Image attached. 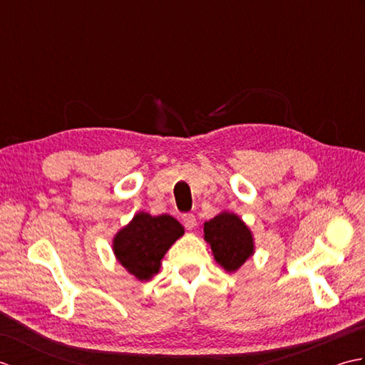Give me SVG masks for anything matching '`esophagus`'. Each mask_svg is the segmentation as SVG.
Masks as SVG:
<instances>
[{
    "label": "esophagus",
    "mask_w": 365,
    "mask_h": 365,
    "mask_svg": "<svg viewBox=\"0 0 365 365\" xmlns=\"http://www.w3.org/2000/svg\"><path fill=\"white\" fill-rule=\"evenodd\" d=\"M182 220H183V224H185V227H187L188 230H191V229H195V227L197 226L196 216H195V215H192V213H185V215L182 216Z\"/></svg>",
    "instance_id": "esophagus-1"
}]
</instances>
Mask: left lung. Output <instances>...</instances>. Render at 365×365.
<instances>
[{
    "instance_id": "obj_1",
    "label": "left lung",
    "mask_w": 365,
    "mask_h": 365,
    "mask_svg": "<svg viewBox=\"0 0 365 365\" xmlns=\"http://www.w3.org/2000/svg\"><path fill=\"white\" fill-rule=\"evenodd\" d=\"M204 238L212 246L216 262L227 271H235L254 252L251 230L234 213H220L204 224Z\"/></svg>"
}]
</instances>
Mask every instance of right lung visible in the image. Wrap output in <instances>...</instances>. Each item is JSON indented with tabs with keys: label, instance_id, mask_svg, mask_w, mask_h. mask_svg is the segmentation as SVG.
Here are the masks:
<instances>
[{
	"label": "right lung",
	"instance_id": "1",
	"mask_svg": "<svg viewBox=\"0 0 365 365\" xmlns=\"http://www.w3.org/2000/svg\"><path fill=\"white\" fill-rule=\"evenodd\" d=\"M182 235V224L173 216L138 213L133 221L114 237L113 250L128 273L139 281H147L158 273L163 255Z\"/></svg>",
	"mask_w": 365,
	"mask_h": 365
}]
</instances>
